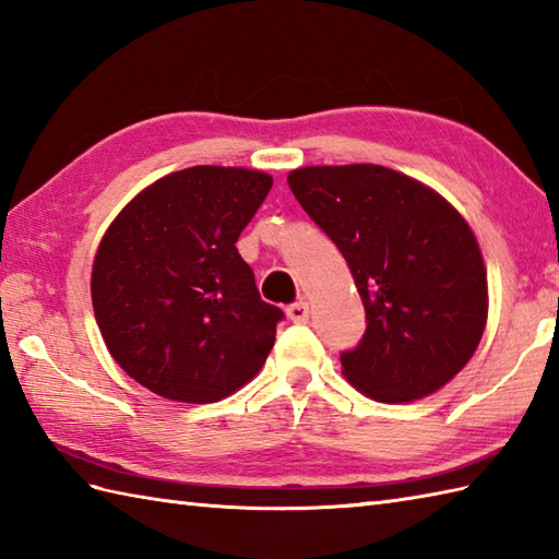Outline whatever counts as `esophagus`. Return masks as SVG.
<instances>
[{
	"mask_svg": "<svg viewBox=\"0 0 559 559\" xmlns=\"http://www.w3.org/2000/svg\"><path fill=\"white\" fill-rule=\"evenodd\" d=\"M288 317L293 319L295 324H307V322H310V305H307L305 300L293 302L288 307Z\"/></svg>",
	"mask_w": 559,
	"mask_h": 559,
	"instance_id": "esophagus-1",
	"label": "esophagus"
}]
</instances>
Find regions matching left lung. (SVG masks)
Segmentation results:
<instances>
[{
  "mask_svg": "<svg viewBox=\"0 0 559 559\" xmlns=\"http://www.w3.org/2000/svg\"><path fill=\"white\" fill-rule=\"evenodd\" d=\"M288 185L341 249L365 305V334L341 353L343 374L384 403L444 386L488 322V278L468 223L430 187L382 165L300 168Z\"/></svg>",
  "mask_w": 559,
  "mask_h": 559,
  "instance_id": "8db88e82",
  "label": "left lung"
}]
</instances>
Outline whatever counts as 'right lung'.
<instances>
[{"mask_svg": "<svg viewBox=\"0 0 559 559\" xmlns=\"http://www.w3.org/2000/svg\"><path fill=\"white\" fill-rule=\"evenodd\" d=\"M273 180L197 165L122 209L93 261L91 298L110 355L153 394L213 403L252 379L283 310L259 298L237 237Z\"/></svg>", "mask_w": 559, "mask_h": 559, "instance_id": "add662e5", "label": "right lung"}]
</instances>
